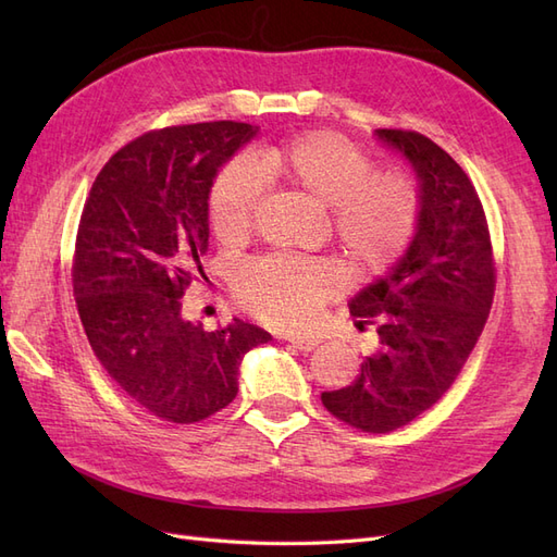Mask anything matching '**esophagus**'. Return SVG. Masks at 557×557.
Instances as JSON below:
<instances>
[{"label": "esophagus", "mask_w": 557, "mask_h": 557, "mask_svg": "<svg viewBox=\"0 0 557 557\" xmlns=\"http://www.w3.org/2000/svg\"><path fill=\"white\" fill-rule=\"evenodd\" d=\"M285 342H290L295 348L307 350V352L313 350L320 344L318 336H305V334H288V336H285Z\"/></svg>", "instance_id": "1"}]
</instances>
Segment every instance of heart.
Listing matches in <instances>:
<instances>
[{
  "label": "heart",
  "mask_w": 557,
  "mask_h": 557,
  "mask_svg": "<svg viewBox=\"0 0 557 557\" xmlns=\"http://www.w3.org/2000/svg\"><path fill=\"white\" fill-rule=\"evenodd\" d=\"M264 172L327 207L330 232L360 276L387 272L411 246L420 221L416 181L399 170L376 172L362 148L334 132L299 134L262 153ZM264 178L250 158H232L218 172L209 218L223 244H242L256 225ZM339 264L320 258L272 256L239 269L234 290L242 307L276 327L307 325L344 290Z\"/></svg>",
  "instance_id": "1"
}]
</instances>
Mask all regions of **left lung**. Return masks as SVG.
<instances>
[{
  "label": "left lung",
  "instance_id": "1",
  "mask_svg": "<svg viewBox=\"0 0 557 557\" xmlns=\"http://www.w3.org/2000/svg\"><path fill=\"white\" fill-rule=\"evenodd\" d=\"M420 181L416 237L393 272L350 301L379 348L342 391L320 395L346 425L385 434L440 401L474 350L495 297L491 230L474 183L442 146L413 129H376Z\"/></svg>",
  "mask_w": 557,
  "mask_h": 557
}]
</instances>
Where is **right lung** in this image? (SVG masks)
Instances as JSON below:
<instances>
[{
	"label": "right lung",
	"instance_id": "obj_1",
	"mask_svg": "<svg viewBox=\"0 0 557 557\" xmlns=\"http://www.w3.org/2000/svg\"><path fill=\"white\" fill-rule=\"evenodd\" d=\"M256 127L213 121L150 129L97 174L83 205L72 283L95 358L134 401L178 425L237 397L242 358L269 332L234 318L207 332L181 315L209 248L218 170Z\"/></svg>",
	"mask_w": 557,
	"mask_h": 557
}]
</instances>
